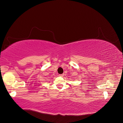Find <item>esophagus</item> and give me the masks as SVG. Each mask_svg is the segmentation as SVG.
I'll list each match as a JSON object with an SVG mask.
<instances>
[{
    "label": "esophagus",
    "mask_w": 123,
    "mask_h": 123,
    "mask_svg": "<svg viewBox=\"0 0 123 123\" xmlns=\"http://www.w3.org/2000/svg\"><path fill=\"white\" fill-rule=\"evenodd\" d=\"M59 76H61V77H63L64 76V74H59Z\"/></svg>",
    "instance_id": "esophagus-1"
}]
</instances>
